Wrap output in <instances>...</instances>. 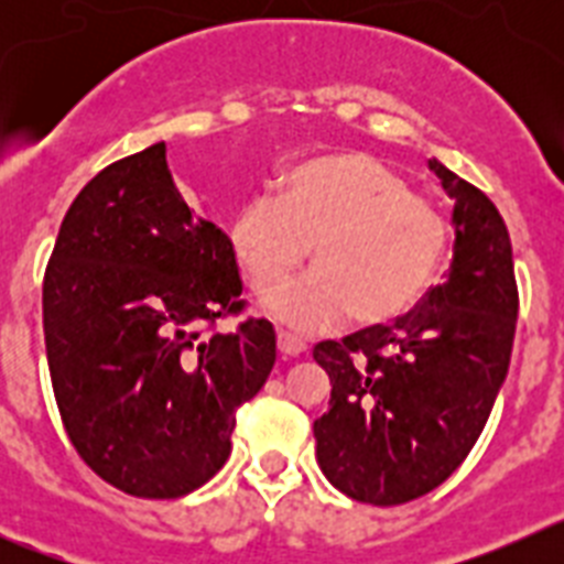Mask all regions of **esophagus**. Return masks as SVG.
<instances>
[{
    "label": "esophagus",
    "instance_id": "esophagus-1",
    "mask_svg": "<svg viewBox=\"0 0 564 564\" xmlns=\"http://www.w3.org/2000/svg\"><path fill=\"white\" fill-rule=\"evenodd\" d=\"M276 347L282 356H302V352L307 350V344L302 341V338L293 336V333H285V330L276 333Z\"/></svg>",
    "mask_w": 564,
    "mask_h": 564
}]
</instances>
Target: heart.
Wrapping results in <instances>:
<instances>
[{
  "label": "heart",
  "instance_id": "b5f03b06",
  "mask_svg": "<svg viewBox=\"0 0 564 564\" xmlns=\"http://www.w3.org/2000/svg\"><path fill=\"white\" fill-rule=\"evenodd\" d=\"M228 239L257 293L297 270L314 246L317 271L273 289L265 307L285 325L318 330L350 313L358 325H390L415 311L441 273L449 226L401 174L347 152L293 166L279 197L251 194Z\"/></svg>",
  "mask_w": 564,
  "mask_h": 564
}]
</instances>
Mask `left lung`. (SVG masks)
<instances>
[{"label":"left lung","instance_id":"left-lung-1","mask_svg":"<svg viewBox=\"0 0 564 564\" xmlns=\"http://www.w3.org/2000/svg\"><path fill=\"white\" fill-rule=\"evenodd\" d=\"M455 208L441 285L392 325L318 341L330 410L313 423L327 480L370 506L430 495L466 460L508 376L517 327L514 259L500 212L432 158Z\"/></svg>","mask_w":564,"mask_h":564}]
</instances>
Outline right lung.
Masks as SVG:
<instances>
[{"label": "right lung", "mask_w": 564, "mask_h": 564, "mask_svg": "<svg viewBox=\"0 0 564 564\" xmlns=\"http://www.w3.org/2000/svg\"><path fill=\"white\" fill-rule=\"evenodd\" d=\"M239 293L231 239L192 217L163 141L78 192L44 271V344L64 430L109 486L174 500L228 460L276 361L265 318L203 333Z\"/></svg>", "instance_id": "obj_1"}]
</instances>
